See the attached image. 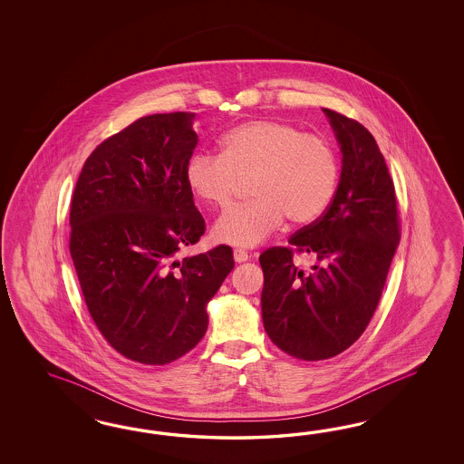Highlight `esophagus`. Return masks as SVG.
I'll list each match as a JSON object with an SVG mask.
<instances>
[{
	"instance_id": "obj_1",
	"label": "esophagus",
	"mask_w": 464,
	"mask_h": 464,
	"mask_svg": "<svg viewBox=\"0 0 464 464\" xmlns=\"http://www.w3.org/2000/svg\"><path fill=\"white\" fill-rule=\"evenodd\" d=\"M233 255H235V260H237L238 264H241V262H246V260L250 258L248 252H245V250H241V248H237V250L233 252Z\"/></svg>"
}]
</instances>
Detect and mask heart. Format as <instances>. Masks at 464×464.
Instances as JSON below:
<instances>
[{"instance_id": "1", "label": "heart", "mask_w": 464, "mask_h": 464, "mask_svg": "<svg viewBox=\"0 0 464 464\" xmlns=\"http://www.w3.org/2000/svg\"><path fill=\"white\" fill-rule=\"evenodd\" d=\"M190 190L214 209H227L241 182L255 198L214 226V238L255 246L279 229L318 219L332 202L338 180L335 150L328 140L282 121L258 119L227 130L218 155H194L185 169Z\"/></svg>"}]
</instances>
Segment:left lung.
Masks as SVG:
<instances>
[{
    "label": "left lung",
    "mask_w": 464,
    "mask_h": 464,
    "mask_svg": "<svg viewBox=\"0 0 464 464\" xmlns=\"http://www.w3.org/2000/svg\"><path fill=\"white\" fill-rule=\"evenodd\" d=\"M324 112L342 151L334 200L289 238V246L260 255L266 332L303 361L335 357L364 334L400 243L393 180L376 140L357 121ZM295 254H309L315 266L299 268Z\"/></svg>",
    "instance_id": "obj_1"
}]
</instances>
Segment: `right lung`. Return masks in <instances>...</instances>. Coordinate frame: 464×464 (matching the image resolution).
I'll return each mask as SVG.
<instances>
[{"label":"right lung","mask_w":464,"mask_h":464,"mask_svg":"<svg viewBox=\"0 0 464 464\" xmlns=\"http://www.w3.org/2000/svg\"><path fill=\"white\" fill-rule=\"evenodd\" d=\"M196 113H155L99 144L72 192L70 252L84 303L115 351L163 365L208 330L206 304L235 267L219 245L179 260L206 231L185 169Z\"/></svg>","instance_id":"obj_1"}]
</instances>
